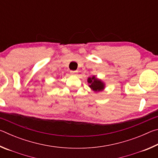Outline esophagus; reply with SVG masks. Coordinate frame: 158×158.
<instances>
[{
	"label": "esophagus",
	"mask_w": 158,
	"mask_h": 158,
	"mask_svg": "<svg viewBox=\"0 0 158 158\" xmlns=\"http://www.w3.org/2000/svg\"><path fill=\"white\" fill-rule=\"evenodd\" d=\"M70 73H71V74H73V75H76L77 73V71L71 70V71H70Z\"/></svg>",
	"instance_id": "obj_1"
}]
</instances>
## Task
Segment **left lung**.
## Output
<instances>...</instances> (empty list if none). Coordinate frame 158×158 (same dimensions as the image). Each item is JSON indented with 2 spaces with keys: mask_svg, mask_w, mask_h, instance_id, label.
Returning <instances> with one entry per match:
<instances>
[{
  "mask_svg": "<svg viewBox=\"0 0 158 158\" xmlns=\"http://www.w3.org/2000/svg\"><path fill=\"white\" fill-rule=\"evenodd\" d=\"M88 82L90 84L89 86L94 90V91H101L104 89V84L101 81L93 77L92 78L88 79Z\"/></svg>",
  "mask_w": 158,
  "mask_h": 158,
  "instance_id": "1",
  "label": "left lung"
}]
</instances>
